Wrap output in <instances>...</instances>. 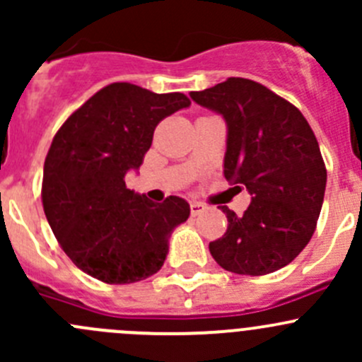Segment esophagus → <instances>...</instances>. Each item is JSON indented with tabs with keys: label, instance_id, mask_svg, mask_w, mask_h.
<instances>
[{
	"label": "esophagus",
	"instance_id": "esophagus-1",
	"mask_svg": "<svg viewBox=\"0 0 362 362\" xmlns=\"http://www.w3.org/2000/svg\"><path fill=\"white\" fill-rule=\"evenodd\" d=\"M204 210V204L199 202H191V214L192 215H199Z\"/></svg>",
	"mask_w": 362,
	"mask_h": 362
}]
</instances>
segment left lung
<instances>
[{"mask_svg":"<svg viewBox=\"0 0 362 362\" xmlns=\"http://www.w3.org/2000/svg\"><path fill=\"white\" fill-rule=\"evenodd\" d=\"M191 98L224 117V177L252 196L243 215L221 206L228 231L210 243L211 257L238 275L284 268L308 245L324 202L327 171L312 127L294 105L249 78L231 76Z\"/></svg>","mask_w":362,"mask_h":362,"instance_id":"left-lung-1","label":"left lung"}]
</instances>
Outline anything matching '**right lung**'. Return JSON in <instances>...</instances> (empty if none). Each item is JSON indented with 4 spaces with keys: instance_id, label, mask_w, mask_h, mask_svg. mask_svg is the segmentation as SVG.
Instances as JSON below:
<instances>
[{
    "instance_id": "1",
    "label": "right lung",
    "mask_w": 362,
    "mask_h": 362,
    "mask_svg": "<svg viewBox=\"0 0 362 362\" xmlns=\"http://www.w3.org/2000/svg\"><path fill=\"white\" fill-rule=\"evenodd\" d=\"M189 105L182 93L115 82L56 133L43 166V210L61 249L83 273L133 284L164 264L171 233L191 206L178 196L154 203L134 194L124 177L141 166L160 120Z\"/></svg>"
}]
</instances>
